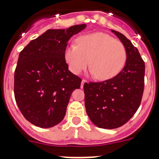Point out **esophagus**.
Listing matches in <instances>:
<instances>
[{
    "label": "esophagus",
    "mask_w": 159,
    "mask_h": 159,
    "mask_svg": "<svg viewBox=\"0 0 159 159\" xmlns=\"http://www.w3.org/2000/svg\"><path fill=\"white\" fill-rule=\"evenodd\" d=\"M86 83H87V80H82V82H81V85H80L81 88H84V84H86Z\"/></svg>",
    "instance_id": "1"
}]
</instances>
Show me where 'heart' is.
I'll use <instances>...</instances> for the list:
<instances>
[{"mask_svg":"<svg viewBox=\"0 0 159 159\" xmlns=\"http://www.w3.org/2000/svg\"><path fill=\"white\" fill-rule=\"evenodd\" d=\"M70 71L78 75L88 64L94 77L107 80L117 75L127 60V52L120 41L103 32L80 36L77 45L71 44L64 52Z\"/></svg>","mask_w":159,"mask_h":159,"instance_id":"b5f03b06","label":"heart"}]
</instances>
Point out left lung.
I'll list each match as a JSON object with an SVG mask.
<instances>
[{
  "instance_id": "obj_1",
  "label": "left lung",
  "mask_w": 159,
  "mask_h": 159,
  "mask_svg": "<svg viewBox=\"0 0 159 159\" xmlns=\"http://www.w3.org/2000/svg\"><path fill=\"white\" fill-rule=\"evenodd\" d=\"M111 31L126 48L123 69L110 80L84 85L87 114L95 126L103 129L118 128L127 123L139 107L144 91L145 63L124 35Z\"/></svg>"
}]
</instances>
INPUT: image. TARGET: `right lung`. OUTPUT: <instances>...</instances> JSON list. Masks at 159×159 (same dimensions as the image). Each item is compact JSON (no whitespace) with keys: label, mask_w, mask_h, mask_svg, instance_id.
Here are the masks:
<instances>
[{"label":"right lung","mask_w":159,"mask_h":159,"mask_svg":"<svg viewBox=\"0 0 159 159\" xmlns=\"http://www.w3.org/2000/svg\"><path fill=\"white\" fill-rule=\"evenodd\" d=\"M86 28L48 29L19 55L14 74V95L20 111L35 126L52 127L62 121L70 96L81 80L68 70L64 58L67 42Z\"/></svg>","instance_id":"1"}]
</instances>
